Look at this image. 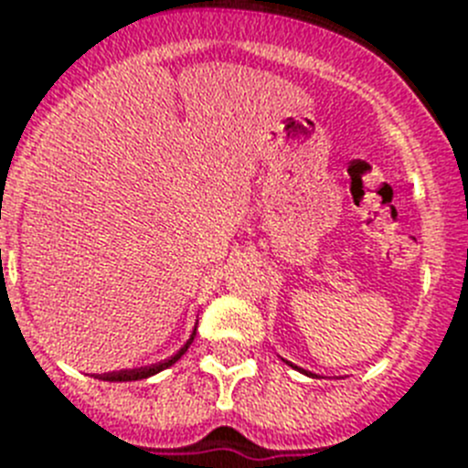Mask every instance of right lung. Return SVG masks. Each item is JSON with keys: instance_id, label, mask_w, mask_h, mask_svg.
<instances>
[{"instance_id": "1", "label": "right lung", "mask_w": 468, "mask_h": 468, "mask_svg": "<svg viewBox=\"0 0 468 468\" xmlns=\"http://www.w3.org/2000/svg\"><path fill=\"white\" fill-rule=\"evenodd\" d=\"M194 335L189 337L187 342L183 345V349L177 351V354H173L171 358H166V361H161V363H154V366H144V367H135V370H119V373H105V375H98L101 379H105V382H135V379H144V378H152V375L161 373V370H166V367H171L173 363L180 361L183 358L185 351L189 349V345H192L194 340Z\"/></svg>"}]
</instances>
